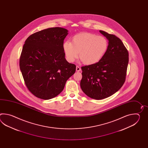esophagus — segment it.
I'll return each instance as SVG.
<instances>
[{
    "label": "esophagus",
    "mask_w": 148,
    "mask_h": 148,
    "mask_svg": "<svg viewBox=\"0 0 148 148\" xmlns=\"http://www.w3.org/2000/svg\"><path fill=\"white\" fill-rule=\"evenodd\" d=\"M80 70H81V69H80V68L79 66H76V71H77V72H79Z\"/></svg>",
    "instance_id": "esophagus-1"
}]
</instances>
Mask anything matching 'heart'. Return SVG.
<instances>
[{
	"mask_svg": "<svg viewBox=\"0 0 148 148\" xmlns=\"http://www.w3.org/2000/svg\"><path fill=\"white\" fill-rule=\"evenodd\" d=\"M106 38L89 32H81L71 38V42L64 41L63 52L69 62L79 58L83 63L92 65L98 62L104 57L108 48Z\"/></svg>",
	"mask_w": 148,
	"mask_h": 148,
	"instance_id": "b5f03b06",
	"label": "heart"
}]
</instances>
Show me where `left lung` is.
Instances as JSON below:
<instances>
[{
	"label": "left lung",
	"instance_id": "obj_1",
	"mask_svg": "<svg viewBox=\"0 0 148 148\" xmlns=\"http://www.w3.org/2000/svg\"><path fill=\"white\" fill-rule=\"evenodd\" d=\"M108 41L107 51L98 62L82 66L80 87L88 97L97 100L108 97L118 91L125 80L129 53L115 35L99 31Z\"/></svg>",
	"mask_w": 148,
	"mask_h": 148
}]
</instances>
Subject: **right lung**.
Instances as JSON below:
<instances>
[{
    "mask_svg": "<svg viewBox=\"0 0 148 148\" xmlns=\"http://www.w3.org/2000/svg\"><path fill=\"white\" fill-rule=\"evenodd\" d=\"M68 31L52 27L31 35L25 41L19 66L25 85L36 97L47 100L63 90L76 66L65 58L62 44Z\"/></svg>",
    "mask_w": 148,
    "mask_h": 148,
    "instance_id": "1",
    "label": "right lung"
}]
</instances>
